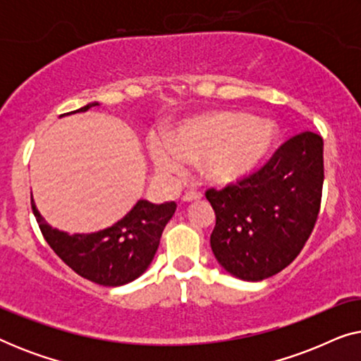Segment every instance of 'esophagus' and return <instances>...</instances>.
<instances>
[{"instance_id":"34e87169","label":"esophagus","mask_w":361,"mask_h":361,"mask_svg":"<svg viewBox=\"0 0 361 361\" xmlns=\"http://www.w3.org/2000/svg\"><path fill=\"white\" fill-rule=\"evenodd\" d=\"M199 199H202V194L197 190H187L185 194L182 195V200L184 202H192V200H199Z\"/></svg>"}]
</instances>
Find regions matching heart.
Here are the masks:
<instances>
[{"mask_svg": "<svg viewBox=\"0 0 361 361\" xmlns=\"http://www.w3.org/2000/svg\"><path fill=\"white\" fill-rule=\"evenodd\" d=\"M273 141L274 128L269 121L240 113H215L182 125L171 141L152 136L149 154L162 177L179 174L185 162L202 161L207 179L228 184L253 171Z\"/></svg>", "mask_w": 361, "mask_h": 361, "instance_id": "heart-1", "label": "heart"}]
</instances>
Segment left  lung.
I'll return each instance as SVG.
<instances>
[{
	"mask_svg": "<svg viewBox=\"0 0 361 361\" xmlns=\"http://www.w3.org/2000/svg\"><path fill=\"white\" fill-rule=\"evenodd\" d=\"M324 185V140L302 131L284 141L258 169L210 187L215 210L210 246L230 274L263 281L293 263L317 221Z\"/></svg>",
	"mask_w": 361,
	"mask_h": 361,
	"instance_id": "8db88e82",
	"label": "left lung"
}]
</instances>
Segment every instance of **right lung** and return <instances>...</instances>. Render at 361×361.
Returning a JSON list of instances; mask_svg holds the SVG:
<instances>
[{
    "label": "right lung",
    "instance_id": "1",
    "mask_svg": "<svg viewBox=\"0 0 361 361\" xmlns=\"http://www.w3.org/2000/svg\"><path fill=\"white\" fill-rule=\"evenodd\" d=\"M97 105L90 103L75 111H87ZM31 207L42 236L68 268L92 283L115 288L131 283L147 269L177 204L166 202L156 205L140 200L130 214L110 228L90 235H67L52 228L44 221L32 199Z\"/></svg>",
    "mask_w": 361,
    "mask_h": 361
}]
</instances>
